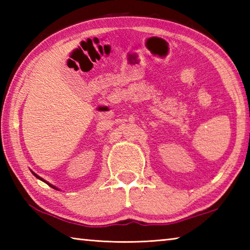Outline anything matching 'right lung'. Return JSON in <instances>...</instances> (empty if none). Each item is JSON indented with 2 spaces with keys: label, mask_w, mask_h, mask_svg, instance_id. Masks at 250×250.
I'll return each instance as SVG.
<instances>
[{
  "label": "right lung",
  "mask_w": 250,
  "mask_h": 250,
  "mask_svg": "<svg viewBox=\"0 0 250 250\" xmlns=\"http://www.w3.org/2000/svg\"><path fill=\"white\" fill-rule=\"evenodd\" d=\"M32 173H33V174H34V175H35V176L37 177V179H39V180H41V181H43V182H45V183H46V184H47V185H49V186H50V188H55V189H58V188H56V186H54V185H52V184H50V183H48V182H47V181H45L44 179H42V177H41V176H39V175H37V174H35V173H34L33 171H32Z\"/></svg>",
  "instance_id": "1"
}]
</instances>
